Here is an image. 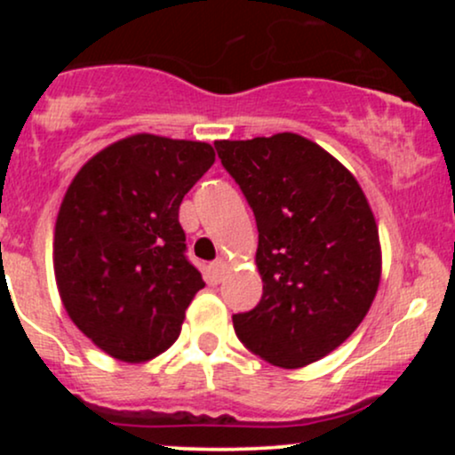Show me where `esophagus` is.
<instances>
[{
	"mask_svg": "<svg viewBox=\"0 0 455 455\" xmlns=\"http://www.w3.org/2000/svg\"><path fill=\"white\" fill-rule=\"evenodd\" d=\"M227 271H228V260L218 259L216 263H212V274H213V278H216V280H222Z\"/></svg>",
	"mask_w": 455,
	"mask_h": 455,
	"instance_id": "obj_1",
	"label": "esophagus"
}]
</instances>
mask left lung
I'll return each instance as SVG.
<instances>
[{
	"label": "left lung",
	"instance_id": "left-lung-1",
	"mask_svg": "<svg viewBox=\"0 0 455 455\" xmlns=\"http://www.w3.org/2000/svg\"><path fill=\"white\" fill-rule=\"evenodd\" d=\"M252 207L263 297L233 316L237 338L280 368H304L359 327L383 271L379 227L340 160L295 132L216 140Z\"/></svg>",
	"mask_w": 455,
	"mask_h": 455
}]
</instances>
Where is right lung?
<instances>
[{"label":"right lung","instance_id":"right-lung-1","mask_svg":"<svg viewBox=\"0 0 455 455\" xmlns=\"http://www.w3.org/2000/svg\"><path fill=\"white\" fill-rule=\"evenodd\" d=\"M213 162L210 143L139 132L92 156L68 186L53 233L57 291L113 359L145 363L180 338L205 286L184 257L180 205Z\"/></svg>","mask_w":455,"mask_h":455}]
</instances>
